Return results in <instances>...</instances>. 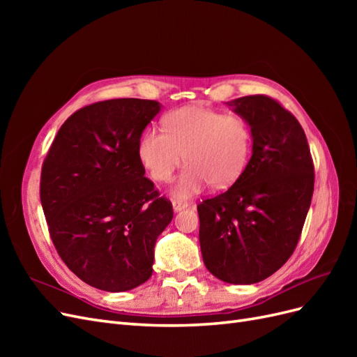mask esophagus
Segmentation results:
<instances>
[{
	"instance_id": "34e87169",
	"label": "esophagus",
	"mask_w": 357,
	"mask_h": 357,
	"mask_svg": "<svg viewBox=\"0 0 357 357\" xmlns=\"http://www.w3.org/2000/svg\"><path fill=\"white\" fill-rule=\"evenodd\" d=\"M189 207V204L185 202V201H180V199H174L172 201V208H174V211H181Z\"/></svg>"
}]
</instances>
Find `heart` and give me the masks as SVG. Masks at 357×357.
I'll return each instance as SVG.
<instances>
[{"mask_svg":"<svg viewBox=\"0 0 357 357\" xmlns=\"http://www.w3.org/2000/svg\"><path fill=\"white\" fill-rule=\"evenodd\" d=\"M162 129L139 138L138 155L155 181H167L185 155L188 165L172 185L176 197L189 198L213 183L229 188L241 177L252 153V128L241 116L190 105L168 113Z\"/></svg>","mask_w":357,"mask_h":357,"instance_id":"heart-1","label":"heart"}]
</instances>
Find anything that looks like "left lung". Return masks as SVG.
<instances>
[{
	"label": "left lung",
	"instance_id": "8db88e82",
	"mask_svg": "<svg viewBox=\"0 0 357 357\" xmlns=\"http://www.w3.org/2000/svg\"><path fill=\"white\" fill-rule=\"evenodd\" d=\"M252 128V158L234 185L198 204L199 244L208 271L253 284L295 252L314 190V164L296 117L266 95L226 102Z\"/></svg>",
	"mask_w": 357,
	"mask_h": 357
}]
</instances>
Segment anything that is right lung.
I'll list each match as a JSON object with an SVG mask.
<instances>
[{"mask_svg": "<svg viewBox=\"0 0 357 357\" xmlns=\"http://www.w3.org/2000/svg\"><path fill=\"white\" fill-rule=\"evenodd\" d=\"M152 100L119 98L73 113L43 162L40 199L58 255L84 283L131 290L153 273L172 204L144 177L138 155Z\"/></svg>", "mask_w": 357, "mask_h": 357, "instance_id": "obj_1", "label": "right lung"}]
</instances>
